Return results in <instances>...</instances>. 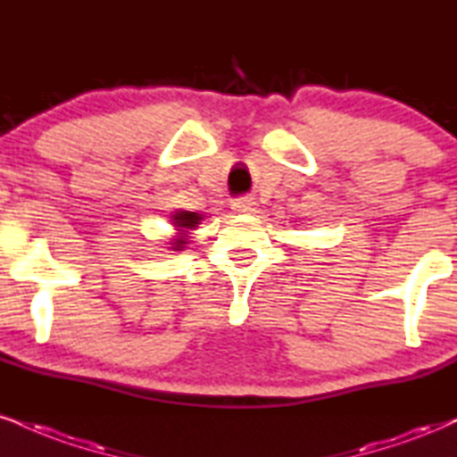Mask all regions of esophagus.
Segmentation results:
<instances>
[{
  "label": "esophagus",
  "instance_id": "esophagus-1",
  "mask_svg": "<svg viewBox=\"0 0 457 457\" xmlns=\"http://www.w3.org/2000/svg\"><path fill=\"white\" fill-rule=\"evenodd\" d=\"M232 208L236 212H253L255 211V202L251 197H236L232 202Z\"/></svg>",
  "mask_w": 457,
  "mask_h": 457
}]
</instances>
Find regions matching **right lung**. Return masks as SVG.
Wrapping results in <instances>:
<instances>
[{"instance_id":"add662e5","label":"right lung","mask_w":457,"mask_h":457,"mask_svg":"<svg viewBox=\"0 0 457 457\" xmlns=\"http://www.w3.org/2000/svg\"><path fill=\"white\" fill-rule=\"evenodd\" d=\"M200 221H202V217L197 212L179 211V212L174 214V225H176V228H179V232H189V229L197 228V223H200ZM183 245H185V240L179 238V240H176V245L172 246V249L180 251V249H183Z\"/></svg>"}]
</instances>
